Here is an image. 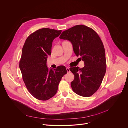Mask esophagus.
<instances>
[{"mask_svg": "<svg viewBox=\"0 0 128 128\" xmlns=\"http://www.w3.org/2000/svg\"><path fill=\"white\" fill-rule=\"evenodd\" d=\"M66 69V70H67L68 72H70V68H69L68 67H67Z\"/></svg>", "mask_w": 128, "mask_h": 128, "instance_id": "34e87169", "label": "esophagus"}]
</instances>
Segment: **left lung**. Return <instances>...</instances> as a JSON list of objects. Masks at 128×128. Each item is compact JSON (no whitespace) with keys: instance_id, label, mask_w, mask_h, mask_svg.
<instances>
[{"instance_id":"obj_1","label":"left lung","mask_w":128,"mask_h":128,"mask_svg":"<svg viewBox=\"0 0 128 128\" xmlns=\"http://www.w3.org/2000/svg\"><path fill=\"white\" fill-rule=\"evenodd\" d=\"M60 38L70 41L75 55L84 62L82 68H70L74 75L71 82L72 90L82 96H91L100 87L106 70L105 50L101 39L94 30L81 24L64 31Z\"/></svg>"}]
</instances>
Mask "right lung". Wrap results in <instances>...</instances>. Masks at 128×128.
Here are the masks:
<instances>
[{
	"instance_id": "add662e5",
	"label": "right lung",
	"mask_w": 128,
	"mask_h": 128,
	"mask_svg": "<svg viewBox=\"0 0 128 128\" xmlns=\"http://www.w3.org/2000/svg\"><path fill=\"white\" fill-rule=\"evenodd\" d=\"M62 30L39 29L30 34L23 46L19 67L25 85L37 100H47L54 96L66 68L60 66L49 70L46 62L51 55L52 42Z\"/></svg>"
}]
</instances>
